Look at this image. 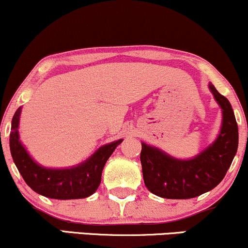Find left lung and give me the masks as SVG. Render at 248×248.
Listing matches in <instances>:
<instances>
[{
	"instance_id": "left-lung-1",
	"label": "left lung",
	"mask_w": 248,
	"mask_h": 248,
	"mask_svg": "<svg viewBox=\"0 0 248 248\" xmlns=\"http://www.w3.org/2000/svg\"><path fill=\"white\" fill-rule=\"evenodd\" d=\"M223 112L220 132L216 141L190 160H178L158 148L142 142L143 181L150 192L162 198L198 197L223 181L238 149V124L230 101L209 84Z\"/></svg>"
}]
</instances>
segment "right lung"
<instances>
[{
  "mask_svg": "<svg viewBox=\"0 0 248 248\" xmlns=\"http://www.w3.org/2000/svg\"><path fill=\"white\" fill-rule=\"evenodd\" d=\"M22 108L14 114L10 132V153L17 169L33 191L53 199L86 198L96 191L101 182L105 164L121 140L99 148L91 157L78 166L65 169H51L39 166L19 141L18 124Z\"/></svg>",
  "mask_w": 248,
  "mask_h": 248,
  "instance_id": "obj_1",
  "label": "right lung"
}]
</instances>
